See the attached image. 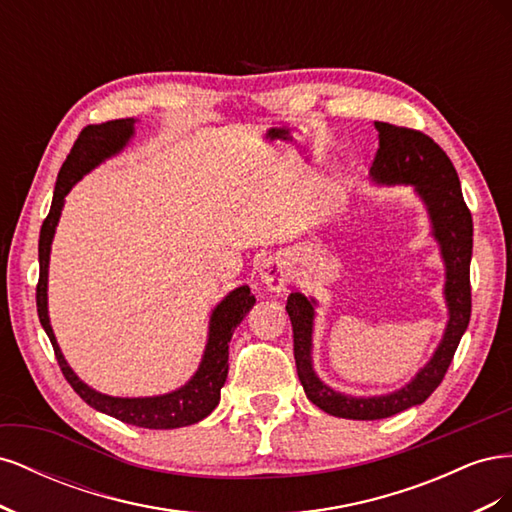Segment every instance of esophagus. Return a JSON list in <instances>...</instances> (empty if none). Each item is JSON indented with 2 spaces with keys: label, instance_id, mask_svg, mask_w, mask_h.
<instances>
[{
  "label": "esophagus",
  "instance_id": "obj_1",
  "mask_svg": "<svg viewBox=\"0 0 512 512\" xmlns=\"http://www.w3.org/2000/svg\"><path fill=\"white\" fill-rule=\"evenodd\" d=\"M292 277L290 262L284 256H269L260 262L258 280L262 286H267L273 292H280L288 286Z\"/></svg>",
  "mask_w": 512,
  "mask_h": 512
}]
</instances>
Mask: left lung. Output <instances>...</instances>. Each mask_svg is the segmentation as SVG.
Returning a JSON list of instances; mask_svg holds the SVG:
<instances>
[{
  "instance_id": "left-lung-1",
  "label": "left lung",
  "mask_w": 512,
  "mask_h": 512,
  "mask_svg": "<svg viewBox=\"0 0 512 512\" xmlns=\"http://www.w3.org/2000/svg\"><path fill=\"white\" fill-rule=\"evenodd\" d=\"M380 132V149L369 168V179L376 185H410L425 205L431 237L440 247L444 262V303L446 327L431 359L416 371L414 378L401 389L384 395H348L322 382L314 369V320L318 301L303 292H290L286 312L292 322L294 363L307 399L331 416L352 421H378L404 412L438 389L455 350L466 333L472 294H470V260H472V215L463 203L461 183L453 162L423 132L397 128L376 121Z\"/></svg>"
}]
</instances>
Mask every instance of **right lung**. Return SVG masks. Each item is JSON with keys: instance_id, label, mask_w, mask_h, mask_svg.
Instances as JSON below:
<instances>
[{"instance_id": "obj_1", "label": "right lung", "mask_w": 512, "mask_h": 512, "mask_svg": "<svg viewBox=\"0 0 512 512\" xmlns=\"http://www.w3.org/2000/svg\"><path fill=\"white\" fill-rule=\"evenodd\" d=\"M136 119H115L100 123V126H87L81 136L76 138L72 151L61 166L55 192H53V205L49 215L40 230V243H38V258H40V280L36 288V305H38V318L42 329L49 335L57 363L64 371L66 380L76 391L85 404L94 410L104 412L108 416L117 418L121 423L145 427V429H177L188 427L209 416L215 406L220 404V391L228 376V344L235 329L241 320L250 314L256 299L250 292V286H239L230 290L226 297L211 309L209 316V333L203 359L198 363L194 376L181 384L179 389L151 395V397H113L91 389L74 369L68 365L64 352H61L57 337L51 327L49 318V260H51V245L55 230L64 211V203L68 192L79 183L87 173L98 168L102 162L111 160L130 145L136 134Z\"/></svg>"}]
</instances>
